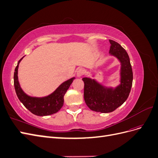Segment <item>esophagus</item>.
<instances>
[{"label": "esophagus", "mask_w": 158, "mask_h": 158, "mask_svg": "<svg viewBox=\"0 0 158 158\" xmlns=\"http://www.w3.org/2000/svg\"><path fill=\"white\" fill-rule=\"evenodd\" d=\"M84 74V70L82 68L79 69L78 70H77V73H76V76H77V77L80 78L82 76L83 74Z\"/></svg>", "instance_id": "34e87169"}]
</instances>
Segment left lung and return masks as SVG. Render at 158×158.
Listing matches in <instances>:
<instances>
[{"instance_id":"left-lung-1","label":"left lung","mask_w":158,"mask_h":158,"mask_svg":"<svg viewBox=\"0 0 158 158\" xmlns=\"http://www.w3.org/2000/svg\"><path fill=\"white\" fill-rule=\"evenodd\" d=\"M109 54L121 63L120 84L117 87H106L95 79L85 77L84 97L87 106L94 111L111 113L127 99L132 85L133 73L127 52L117 42L109 40Z\"/></svg>"}]
</instances>
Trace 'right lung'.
<instances>
[{
    "instance_id": "obj_1",
    "label": "right lung",
    "mask_w": 158,
    "mask_h": 158,
    "mask_svg": "<svg viewBox=\"0 0 158 158\" xmlns=\"http://www.w3.org/2000/svg\"><path fill=\"white\" fill-rule=\"evenodd\" d=\"M23 58V57L18 62L14 74V88L19 100L26 109L37 116H47L58 112L63 106L64 95L75 78H71L62 83L53 92L47 96L31 97L23 92L18 81V66Z\"/></svg>"
}]
</instances>
